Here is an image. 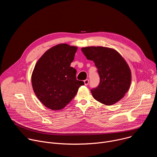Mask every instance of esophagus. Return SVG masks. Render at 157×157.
Instances as JSON below:
<instances>
[{"mask_svg":"<svg viewBox=\"0 0 157 157\" xmlns=\"http://www.w3.org/2000/svg\"><path fill=\"white\" fill-rule=\"evenodd\" d=\"M84 84H85L86 86L88 85V84H89V79H86V80H84Z\"/></svg>","mask_w":157,"mask_h":157,"instance_id":"1","label":"esophagus"}]
</instances>
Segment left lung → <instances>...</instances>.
I'll return each mask as SVG.
<instances>
[{
	"mask_svg": "<svg viewBox=\"0 0 157 157\" xmlns=\"http://www.w3.org/2000/svg\"><path fill=\"white\" fill-rule=\"evenodd\" d=\"M81 51L87 59L94 61L100 76L99 86L91 90L93 98L106 105L119 101L128 91L132 79L125 60L110 48L88 47Z\"/></svg>",
	"mask_w": 157,
	"mask_h": 157,
	"instance_id": "1",
	"label": "left lung"
}]
</instances>
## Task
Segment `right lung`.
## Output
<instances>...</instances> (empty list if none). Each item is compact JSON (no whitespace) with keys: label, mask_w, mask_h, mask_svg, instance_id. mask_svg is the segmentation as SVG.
Instances as JSON below:
<instances>
[{"label":"right lung","mask_w":157,"mask_h":157,"mask_svg":"<svg viewBox=\"0 0 157 157\" xmlns=\"http://www.w3.org/2000/svg\"><path fill=\"white\" fill-rule=\"evenodd\" d=\"M78 48L61 43L44 53L36 62L32 75L33 91L48 109L64 108L84 84L76 79V70L70 66Z\"/></svg>","instance_id":"1"}]
</instances>
